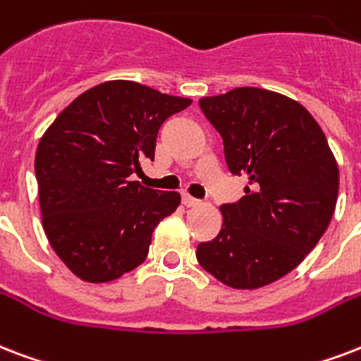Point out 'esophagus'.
<instances>
[{"label": "esophagus", "mask_w": 361, "mask_h": 361, "mask_svg": "<svg viewBox=\"0 0 361 361\" xmlns=\"http://www.w3.org/2000/svg\"><path fill=\"white\" fill-rule=\"evenodd\" d=\"M181 199H183V204L185 206H189V208H191V206H199L200 204V200L199 199H195V197H191V195H183V197H181Z\"/></svg>", "instance_id": "esophagus-1"}]
</instances>
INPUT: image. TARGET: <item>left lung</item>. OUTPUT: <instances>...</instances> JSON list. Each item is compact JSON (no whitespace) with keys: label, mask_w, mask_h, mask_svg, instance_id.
I'll use <instances>...</instances> for the list:
<instances>
[{"label":"left lung","mask_w":361,"mask_h":361,"mask_svg":"<svg viewBox=\"0 0 361 361\" xmlns=\"http://www.w3.org/2000/svg\"><path fill=\"white\" fill-rule=\"evenodd\" d=\"M199 104L224 137L231 174H247L250 185L221 206L224 227L197 246V259L231 288H263L293 271L326 233L337 162L314 117L288 96L240 87Z\"/></svg>","instance_id":"8db88e82"}]
</instances>
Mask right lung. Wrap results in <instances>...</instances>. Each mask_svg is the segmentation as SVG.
Wrapping results in <instances>:
<instances>
[{"label":"right lung","instance_id":"obj_1","mask_svg":"<svg viewBox=\"0 0 361 361\" xmlns=\"http://www.w3.org/2000/svg\"><path fill=\"white\" fill-rule=\"evenodd\" d=\"M189 98L134 81L96 85L54 119L35 153L43 229L85 282H109L142 265L153 229L180 206L176 191L130 181L155 159L157 134Z\"/></svg>","mask_w":361,"mask_h":361}]
</instances>
